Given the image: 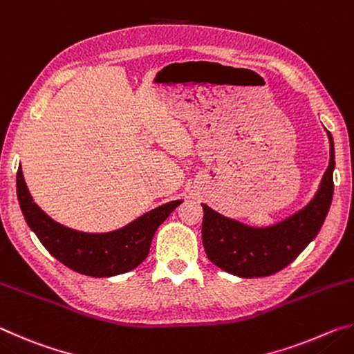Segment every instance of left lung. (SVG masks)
<instances>
[{"mask_svg":"<svg viewBox=\"0 0 354 354\" xmlns=\"http://www.w3.org/2000/svg\"><path fill=\"white\" fill-rule=\"evenodd\" d=\"M329 139V165L313 200L290 217L266 227L248 226L203 205V245L209 261L241 278L270 277L283 270L319 234L333 201L334 142Z\"/></svg>","mask_w":354,"mask_h":354,"instance_id":"8db88e82","label":"left lung"}]
</instances>
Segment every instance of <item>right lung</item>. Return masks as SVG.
Returning <instances> with one entry per match:
<instances>
[{"label": "right lung", "mask_w": 354, "mask_h": 354, "mask_svg": "<svg viewBox=\"0 0 354 354\" xmlns=\"http://www.w3.org/2000/svg\"><path fill=\"white\" fill-rule=\"evenodd\" d=\"M17 196L28 226L50 254L71 270L95 278L115 277L140 266L149 253L156 230L183 203H167L115 231L82 232L57 223L35 205L21 167L17 173Z\"/></svg>", "instance_id": "right-lung-1"}]
</instances>
